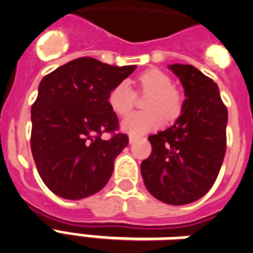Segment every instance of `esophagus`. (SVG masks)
I'll return each instance as SVG.
<instances>
[{"label":"esophagus","instance_id":"obj_1","mask_svg":"<svg viewBox=\"0 0 253 253\" xmlns=\"http://www.w3.org/2000/svg\"><path fill=\"white\" fill-rule=\"evenodd\" d=\"M138 139H139V136H135V135H130V138H128L130 143H134V142H136Z\"/></svg>","mask_w":253,"mask_h":253}]
</instances>
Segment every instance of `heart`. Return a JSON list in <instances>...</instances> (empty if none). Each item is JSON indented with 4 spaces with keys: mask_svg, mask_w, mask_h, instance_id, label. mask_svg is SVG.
Masks as SVG:
<instances>
[{
    "mask_svg": "<svg viewBox=\"0 0 253 253\" xmlns=\"http://www.w3.org/2000/svg\"><path fill=\"white\" fill-rule=\"evenodd\" d=\"M138 92L147 95L145 108L149 111L134 112L123 119L122 128L130 135L139 136L160 128L165 118L174 121L182 111V96L173 87V82L168 74L157 68L147 69L136 78ZM136 100V92L126 82L115 84L108 92V106L117 115H127Z\"/></svg>",
    "mask_w": 253,
    "mask_h": 253,
    "instance_id": "b5f03b06",
    "label": "heart"
}]
</instances>
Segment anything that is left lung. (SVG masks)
<instances>
[{"mask_svg": "<svg viewBox=\"0 0 253 253\" xmlns=\"http://www.w3.org/2000/svg\"><path fill=\"white\" fill-rule=\"evenodd\" d=\"M185 88L182 114L165 131L149 136L151 154L141 164L147 190L160 201L185 205L209 192L226 150L228 110L218 87L193 65L173 64Z\"/></svg>", "mask_w": 253, "mask_h": 253, "instance_id": "8db88e82", "label": "left lung"}]
</instances>
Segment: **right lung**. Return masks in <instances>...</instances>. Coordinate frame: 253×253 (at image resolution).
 I'll use <instances>...</instances> for the list:
<instances>
[{
    "label": "right lung",
    "mask_w": 253,
    "mask_h": 253,
    "mask_svg": "<svg viewBox=\"0 0 253 253\" xmlns=\"http://www.w3.org/2000/svg\"><path fill=\"white\" fill-rule=\"evenodd\" d=\"M135 68L79 57L42 78L32 104L31 149L41 179L55 194L80 200L108 182L128 136L115 132L119 122L107 96ZM104 132L112 134L107 141Z\"/></svg>",
    "instance_id": "add662e5"
}]
</instances>
